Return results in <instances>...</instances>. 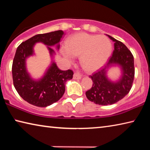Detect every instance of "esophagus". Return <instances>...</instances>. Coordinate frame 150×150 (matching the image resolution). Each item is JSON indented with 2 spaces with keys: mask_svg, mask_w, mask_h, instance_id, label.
<instances>
[{
  "mask_svg": "<svg viewBox=\"0 0 150 150\" xmlns=\"http://www.w3.org/2000/svg\"><path fill=\"white\" fill-rule=\"evenodd\" d=\"M73 79H81V75L80 74H79V73H74V75H73Z\"/></svg>",
  "mask_w": 150,
  "mask_h": 150,
  "instance_id": "1",
  "label": "esophagus"
}]
</instances>
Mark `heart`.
Here are the masks:
<instances>
[{"instance_id": "heart-1", "label": "heart", "mask_w": 150, "mask_h": 150, "mask_svg": "<svg viewBox=\"0 0 150 150\" xmlns=\"http://www.w3.org/2000/svg\"><path fill=\"white\" fill-rule=\"evenodd\" d=\"M112 52V44L105 35L85 32L75 34L69 38L62 54L66 59L73 62V55L80 56L81 64L88 72L101 68L107 62Z\"/></svg>"}]
</instances>
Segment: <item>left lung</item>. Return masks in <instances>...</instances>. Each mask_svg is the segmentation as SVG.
<instances>
[{
  "label": "left lung",
  "mask_w": 150,
  "mask_h": 150,
  "mask_svg": "<svg viewBox=\"0 0 150 150\" xmlns=\"http://www.w3.org/2000/svg\"><path fill=\"white\" fill-rule=\"evenodd\" d=\"M115 42V50L108 62L103 69L91 76L93 86L86 92L87 98L99 105H112L128 95L132 85L134 77V57L122 42L107 35ZM118 67L121 75L118 80H112L108 72L112 68Z\"/></svg>",
  "instance_id": "8db88e82"
}]
</instances>
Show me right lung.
<instances>
[{"label":"right lung","mask_w":150,"mask_h":150,"mask_svg":"<svg viewBox=\"0 0 150 150\" xmlns=\"http://www.w3.org/2000/svg\"><path fill=\"white\" fill-rule=\"evenodd\" d=\"M64 32L62 30L37 34L17 47L12 63L13 83L19 95L32 105L46 107L59 100L65 91V83L73 78L71 70L62 71L55 62V51L51 47L59 49V42ZM37 42L47 45L51 57V63L42 77L33 78L27 69L26 61L35 54L34 47Z\"/></svg>","instance_id":"right-lung-1"}]
</instances>
